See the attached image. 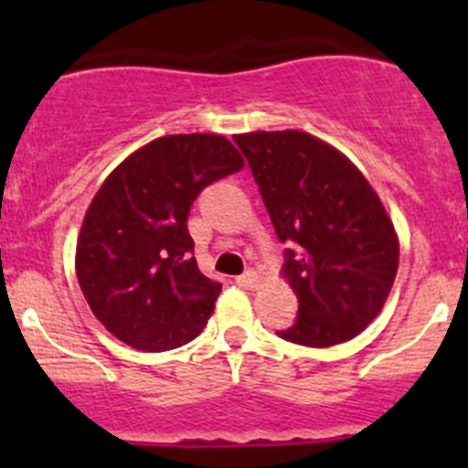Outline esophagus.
Returning a JSON list of instances; mask_svg holds the SVG:
<instances>
[{
  "label": "esophagus",
  "mask_w": 468,
  "mask_h": 468,
  "mask_svg": "<svg viewBox=\"0 0 468 468\" xmlns=\"http://www.w3.org/2000/svg\"><path fill=\"white\" fill-rule=\"evenodd\" d=\"M238 285L244 290H256L261 285V276L256 271H244L242 276H238Z\"/></svg>",
  "instance_id": "34e87169"
}]
</instances>
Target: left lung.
I'll return each instance as SVG.
<instances>
[{"label":"left lung","mask_w":468,"mask_h":468,"mask_svg":"<svg viewBox=\"0 0 468 468\" xmlns=\"http://www.w3.org/2000/svg\"><path fill=\"white\" fill-rule=\"evenodd\" d=\"M233 140L278 239L296 244L281 271L299 299V319L278 335L313 348L357 337L380 314L399 271V235L380 197L342 151L305 131Z\"/></svg>","instance_id":"left-lung-1"}]
</instances>
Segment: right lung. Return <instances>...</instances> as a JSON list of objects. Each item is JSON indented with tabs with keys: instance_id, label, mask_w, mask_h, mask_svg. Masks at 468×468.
<instances>
[{
	"instance_id": "right-lung-1",
	"label": "right lung",
	"mask_w": 468,
	"mask_h": 468,
	"mask_svg": "<svg viewBox=\"0 0 468 468\" xmlns=\"http://www.w3.org/2000/svg\"><path fill=\"white\" fill-rule=\"evenodd\" d=\"M244 158L217 133L163 135L106 176L77 239L79 285L94 317L140 351H169L206 328L221 285L190 256V206Z\"/></svg>"
}]
</instances>
